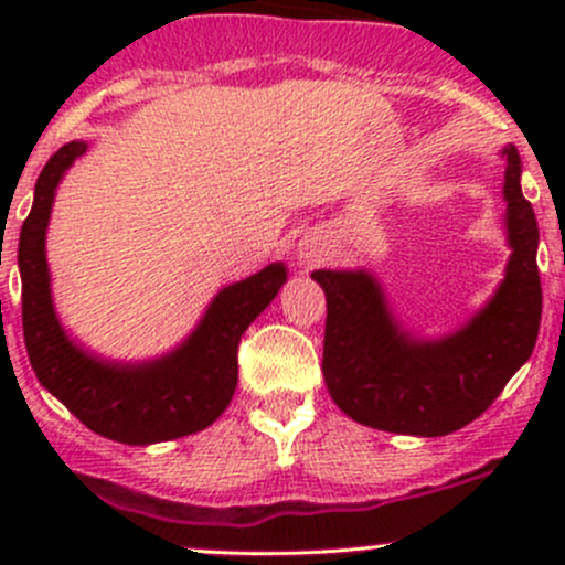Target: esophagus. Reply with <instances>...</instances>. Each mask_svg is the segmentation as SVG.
Returning <instances> with one entry per match:
<instances>
[{
    "label": "esophagus",
    "mask_w": 565,
    "mask_h": 565,
    "mask_svg": "<svg viewBox=\"0 0 565 565\" xmlns=\"http://www.w3.org/2000/svg\"><path fill=\"white\" fill-rule=\"evenodd\" d=\"M323 252H327V242H323L321 236H313V238H305V242H300L297 255H300V263L310 265V263H321Z\"/></svg>",
    "instance_id": "esophagus-1"
}]
</instances>
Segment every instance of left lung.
I'll return each mask as SVG.
<instances>
[{
	"instance_id": "obj_1",
	"label": "left lung",
	"mask_w": 565,
	"mask_h": 565,
	"mask_svg": "<svg viewBox=\"0 0 565 565\" xmlns=\"http://www.w3.org/2000/svg\"><path fill=\"white\" fill-rule=\"evenodd\" d=\"M502 159L510 260L489 302L454 332H408L366 268L310 274L327 295L323 382L355 423L419 438L449 436L481 417L529 361L542 321L540 228L521 191L518 148L504 146Z\"/></svg>"
}]
</instances>
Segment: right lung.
Listing matches in <instances>:
<instances>
[{
  "label": "right lung",
  "mask_w": 565,
  "mask_h": 565,
  "mask_svg": "<svg viewBox=\"0 0 565 565\" xmlns=\"http://www.w3.org/2000/svg\"><path fill=\"white\" fill-rule=\"evenodd\" d=\"M87 148L84 140H71L44 164L21 228L18 268L29 361L44 391L97 436L129 446L191 436L228 408L238 382V340L287 284V265L270 263L220 289L193 332L170 353L148 361L89 353L57 319L44 249L57 185Z\"/></svg>",
  "instance_id": "obj_1"
}]
</instances>
